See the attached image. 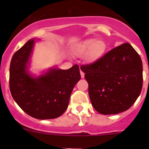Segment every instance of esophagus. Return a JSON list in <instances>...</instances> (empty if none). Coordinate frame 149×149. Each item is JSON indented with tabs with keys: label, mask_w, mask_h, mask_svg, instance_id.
I'll return each mask as SVG.
<instances>
[{
	"label": "esophagus",
	"mask_w": 149,
	"mask_h": 149,
	"mask_svg": "<svg viewBox=\"0 0 149 149\" xmlns=\"http://www.w3.org/2000/svg\"><path fill=\"white\" fill-rule=\"evenodd\" d=\"M80 73H81V77L82 78V79H83V78H84V73L83 71H81V72H80Z\"/></svg>",
	"instance_id": "1"
}]
</instances>
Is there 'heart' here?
Returning a JSON list of instances; mask_svg holds the SVG:
<instances>
[{"instance_id":"heart-1","label":"heart","mask_w":149,"mask_h":149,"mask_svg":"<svg viewBox=\"0 0 149 149\" xmlns=\"http://www.w3.org/2000/svg\"><path fill=\"white\" fill-rule=\"evenodd\" d=\"M107 50V44L103 40L87 38L76 43L73 52L78 57L85 55V60L90 64L94 63L103 58Z\"/></svg>"}]
</instances>
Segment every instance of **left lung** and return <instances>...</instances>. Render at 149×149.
Here are the masks:
<instances>
[{"mask_svg": "<svg viewBox=\"0 0 149 149\" xmlns=\"http://www.w3.org/2000/svg\"><path fill=\"white\" fill-rule=\"evenodd\" d=\"M88 95L94 109L102 115H115L128 109L141 94L143 64L129 43L105 54L93 64L84 65Z\"/></svg>", "mask_w": 149, "mask_h": 149, "instance_id": "8db88e82", "label": "left lung"}]
</instances>
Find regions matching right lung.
Listing matches in <instances>:
<instances>
[{"label":"right lung","instance_id":"1","mask_svg":"<svg viewBox=\"0 0 149 149\" xmlns=\"http://www.w3.org/2000/svg\"><path fill=\"white\" fill-rule=\"evenodd\" d=\"M31 39L13 55L10 65L9 86L13 100L22 110L39 120L57 118L68 106L73 87L80 80L79 67L68 70L56 66L40 75L29 70L35 45Z\"/></svg>","mask_w":149,"mask_h":149}]
</instances>
